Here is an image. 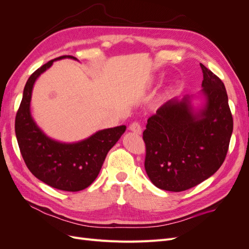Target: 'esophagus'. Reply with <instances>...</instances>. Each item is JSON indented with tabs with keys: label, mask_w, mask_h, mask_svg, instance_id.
Wrapping results in <instances>:
<instances>
[{
	"label": "esophagus",
	"mask_w": 249,
	"mask_h": 249,
	"mask_svg": "<svg viewBox=\"0 0 249 249\" xmlns=\"http://www.w3.org/2000/svg\"><path fill=\"white\" fill-rule=\"evenodd\" d=\"M130 130L133 131L134 133H137V134H141L142 129H141V125L138 122H134L130 124Z\"/></svg>",
	"instance_id": "34e87169"
}]
</instances>
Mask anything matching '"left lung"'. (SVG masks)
<instances>
[{"label":"left lung","mask_w":249,"mask_h":249,"mask_svg":"<svg viewBox=\"0 0 249 249\" xmlns=\"http://www.w3.org/2000/svg\"><path fill=\"white\" fill-rule=\"evenodd\" d=\"M206 106L194 114L190 97L172 99L147 119L143 131L144 167L160 189L180 192L220 168L232 133V116L223 82L200 63Z\"/></svg>","instance_id":"1"}]
</instances>
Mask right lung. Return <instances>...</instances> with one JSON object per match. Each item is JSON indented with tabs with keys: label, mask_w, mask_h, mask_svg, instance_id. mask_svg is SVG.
<instances>
[{
	"label": "right lung",
	"mask_w": 249,
	"mask_h": 249,
	"mask_svg": "<svg viewBox=\"0 0 249 249\" xmlns=\"http://www.w3.org/2000/svg\"><path fill=\"white\" fill-rule=\"evenodd\" d=\"M36 70L28 79L16 116V134L27 167L37 178L59 190L77 192L85 189L99 176L102 165L113 145L125 131V125L96 132L91 137L72 144L50 139L36 125L30 113L33 85L40 73L55 60Z\"/></svg>",
	"instance_id": "right-lung-1"
}]
</instances>
